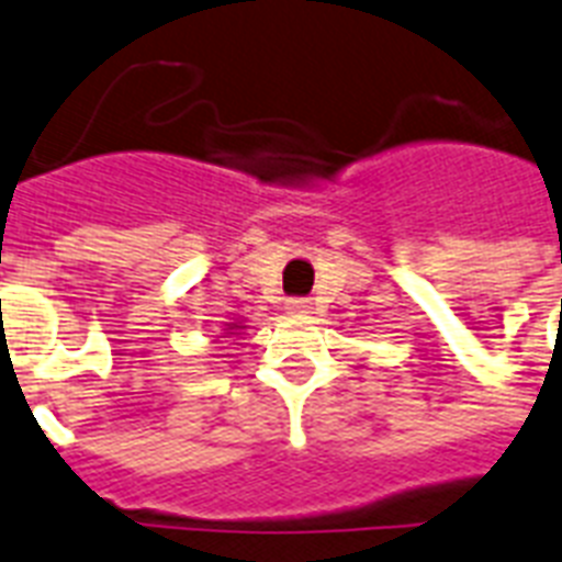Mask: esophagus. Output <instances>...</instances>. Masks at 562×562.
Wrapping results in <instances>:
<instances>
[{
	"label": "esophagus",
	"mask_w": 562,
	"mask_h": 562,
	"mask_svg": "<svg viewBox=\"0 0 562 562\" xmlns=\"http://www.w3.org/2000/svg\"><path fill=\"white\" fill-rule=\"evenodd\" d=\"M291 314H308L312 312V300H289Z\"/></svg>",
	"instance_id": "obj_1"
}]
</instances>
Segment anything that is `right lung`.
<instances>
[{"instance_id":"obj_1","label":"right lung","mask_w":562,"mask_h":562,"mask_svg":"<svg viewBox=\"0 0 562 562\" xmlns=\"http://www.w3.org/2000/svg\"><path fill=\"white\" fill-rule=\"evenodd\" d=\"M241 328H245V326H241V321H234V323H225V335H227V337H231V335H239Z\"/></svg>"}]
</instances>
